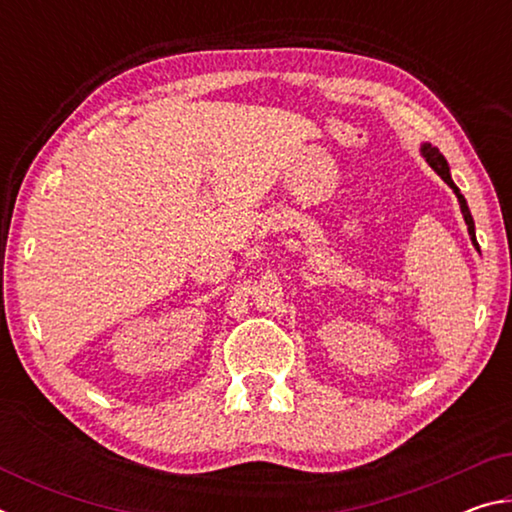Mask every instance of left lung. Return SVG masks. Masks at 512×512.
<instances>
[{
  "label": "left lung",
  "mask_w": 512,
  "mask_h": 512,
  "mask_svg": "<svg viewBox=\"0 0 512 512\" xmlns=\"http://www.w3.org/2000/svg\"><path fill=\"white\" fill-rule=\"evenodd\" d=\"M420 153H422V158L429 162V167L438 173L440 178L445 180V183L454 189V194H456V198H458V203H461V212H463V219H465V223H467V232H470V239H472V244L474 246H479L476 244V232H474V219H472V214H470V207H467V201H465V196L461 194V189H458L456 185H454V180H452V173H449V164H447V160H445V155L440 153L436 146H431V144H422L420 146Z\"/></svg>",
  "instance_id": "8db88e82"
}]
</instances>
